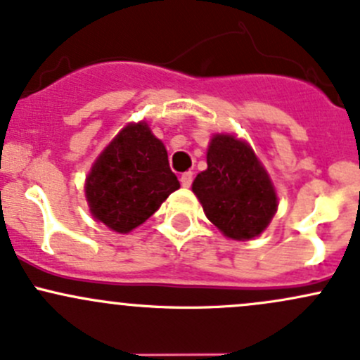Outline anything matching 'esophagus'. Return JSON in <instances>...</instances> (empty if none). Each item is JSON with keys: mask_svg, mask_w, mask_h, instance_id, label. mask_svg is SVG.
I'll use <instances>...</instances> for the list:
<instances>
[{"mask_svg": "<svg viewBox=\"0 0 360 360\" xmlns=\"http://www.w3.org/2000/svg\"><path fill=\"white\" fill-rule=\"evenodd\" d=\"M192 180H194V173H192V172H185L184 175L180 176L181 187L188 188V187H191V185H192Z\"/></svg>", "mask_w": 360, "mask_h": 360, "instance_id": "esophagus-1", "label": "esophagus"}]
</instances>
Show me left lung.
<instances>
[{"mask_svg": "<svg viewBox=\"0 0 360 360\" xmlns=\"http://www.w3.org/2000/svg\"><path fill=\"white\" fill-rule=\"evenodd\" d=\"M207 168L195 176L198 195L207 220L236 240L260 236L277 211V194L255 150L234 135L211 136Z\"/></svg>", "mask_w": 360, "mask_h": 360, "instance_id": "8db88e82", "label": "left lung"}]
</instances>
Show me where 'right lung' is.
Here are the masks:
<instances>
[{"instance_id":"obj_1","label":"right lung","mask_w":360,"mask_h":360,"mask_svg":"<svg viewBox=\"0 0 360 360\" xmlns=\"http://www.w3.org/2000/svg\"><path fill=\"white\" fill-rule=\"evenodd\" d=\"M176 188L180 181L169 169L165 143L140 121L126 124L102 150L88 173L84 194L95 220L128 234Z\"/></svg>"}]
</instances>
